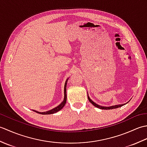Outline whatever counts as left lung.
<instances>
[{
	"mask_svg": "<svg viewBox=\"0 0 147 147\" xmlns=\"http://www.w3.org/2000/svg\"><path fill=\"white\" fill-rule=\"evenodd\" d=\"M88 100L89 102L92 104L93 105L95 106V107L99 108L100 109H104V110H109V109H116V108H119V107H122L123 105H124L125 104H121V105H113V106H110V107H104V106H101V105H99L98 104H96V103H95L93 101H92L90 98L89 97V96L88 95Z\"/></svg>",
	"mask_w": 147,
	"mask_h": 147,
	"instance_id": "1",
	"label": "left lung"
}]
</instances>
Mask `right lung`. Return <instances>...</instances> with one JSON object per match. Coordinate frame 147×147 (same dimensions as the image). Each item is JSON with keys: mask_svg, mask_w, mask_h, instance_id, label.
<instances>
[{"mask_svg": "<svg viewBox=\"0 0 147 147\" xmlns=\"http://www.w3.org/2000/svg\"><path fill=\"white\" fill-rule=\"evenodd\" d=\"M67 80L65 81V85H64V100L61 102V104L60 105H59L57 107L51 109L49 111H46V112H38L36 111H34L35 112H37V113L40 114H54L55 112H57L58 111H59L60 110L64 107V106L65 105V103H66V100H67V95H66V85H67Z\"/></svg>", "mask_w": 147, "mask_h": 147, "instance_id": "right-lung-1", "label": "right lung"}]
</instances>
